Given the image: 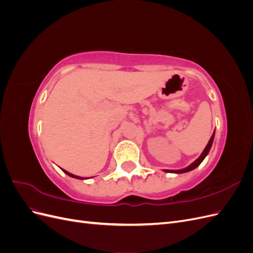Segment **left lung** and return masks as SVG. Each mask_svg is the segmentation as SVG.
<instances>
[{
	"instance_id": "8db88e82",
	"label": "left lung",
	"mask_w": 253,
	"mask_h": 253,
	"mask_svg": "<svg viewBox=\"0 0 253 253\" xmlns=\"http://www.w3.org/2000/svg\"><path fill=\"white\" fill-rule=\"evenodd\" d=\"M214 135H215V131L213 132V134H212V136H211V138H210L208 144H207V147H206L205 150L203 151L201 156L198 157V158L195 160V162H193L190 166H188V167H186V168H183V169H180V170H164V171L167 172V173L181 174V173H186V172H190V171L194 170L195 168H197L198 166H200V165L203 163V160L206 158V156L208 155V153H209V151H210V149H211V147H212V143H213V140H214Z\"/></svg>"
}]
</instances>
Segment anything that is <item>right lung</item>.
<instances>
[{"label": "right lung", "instance_id": "right-lung-1", "mask_svg": "<svg viewBox=\"0 0 253 253\" xmlns=\"http://www.w3.org/2000/svg\"><path fill=\"white\" fill-rule=\"evenodd\" d=\"M62 171H63L65 174H67L68 176H71V177L77 178V179H84L83 177H80V176H77V175H74V174H72V173H70V172H67V171H65V170H63V169H62Z\"/></svg>", "mask_w": 253, "mask_h": 253}]
</instances>
